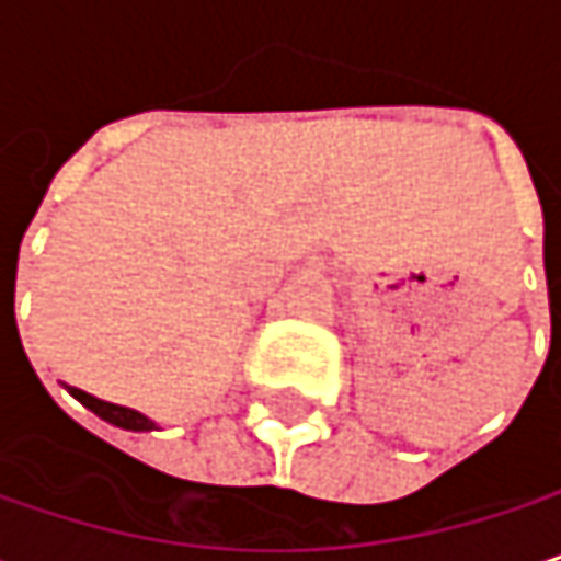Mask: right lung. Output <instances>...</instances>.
I'll list each match as a JSON object with an SVG mask.
<instances>
[{
    "label": "right lung",
    "instance_id": "add662e5",
    "mask_svg": "<svg viewBox=\"0 0 561 561\" xmlns=\"http://www.w3.org/2000/svg\"><path fill=\"white\" fill-rule=\"evenodd\" d=\"M67 392H70L77 402H83L90 412H96L103 422H110V425H119V428H129V432H149V428H156V422H152L149 415L136 412V409H126V405H116V402L96 399V396L77 390V387H67Z\"/></svg>",
    "mask_w": 561,
    "mask_h": 561
}]
</instances>
